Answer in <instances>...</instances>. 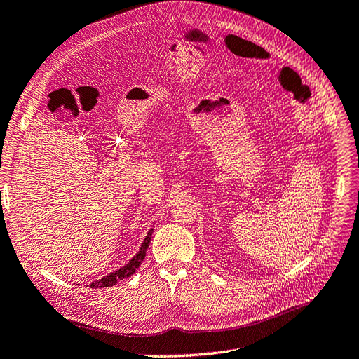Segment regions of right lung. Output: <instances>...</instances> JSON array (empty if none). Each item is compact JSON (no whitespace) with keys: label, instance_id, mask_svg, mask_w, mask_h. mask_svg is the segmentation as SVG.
I'll return each mask as SVG.
<instances>
[{"label":"right lung","instance_id":"1","mask_svg":"<svg viewBox=\"0 0 359 359\" xmlns=\"http://www.w3.org/2000/svg\"><path fill=\"white\" fill-rule=\"evenodd\" d=\"M152 232H154V229H149L148 235L144 236V240H143V243H142V245H140L139 251H137V253L135 255V257H133L128 263H126L123 268H119V269H116V271L111 272L109 275H106V276L100 278V280H97V281H93L90 287H91V288L112 287V285H115L118 281H121V280H124V278H128L130 275L135 273V272H136V269H137V268L140 266V264H142V262H143L144 256H146V250H148V247H149L151 238H152Z\"/></svg>","mask_w":359,"mask_h":359}]
</instances>
